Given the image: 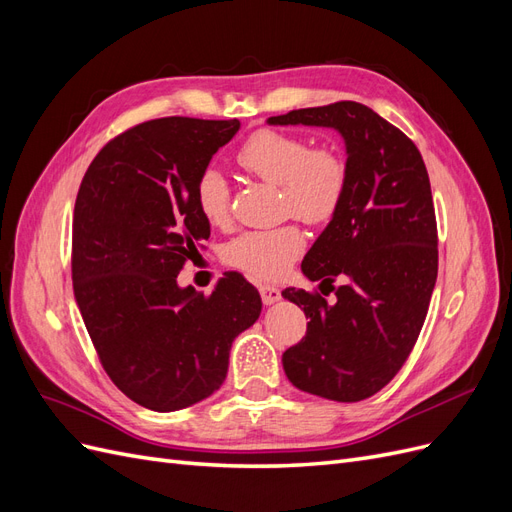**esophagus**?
Segmentation results:
<instances>
[{
  "mask_svg": "<svg viewBox=\"0 0 512 512\" xmlns=\"http://www.w3.org/2000/svg\"><path fill=\"white\" fill-rule=\"evenodd\" d=\"M260 297H262V303L265 305H271V303H275V301H280L282 299V292H280V288H275V286H271V284H260Z\"/></svg>",
  "mask_w": 512,
  "mask_h": 512,
  "instance_id": "34e87169",
  "label": "esophagus"
}]
</instances>
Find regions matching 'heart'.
Masks as SVG:
<instances>
[{"label": "heart", "mask_w": 512, "mask_h": 512, "mask_svg": "<svg viewBox=\"0 0 512 512\" xmlns=\"http://www.w3.org/2000/svg\"><path fill=\"white\" fill-rule=\"evenodd\" d=\"M247 175L280 185V213L307 226L329 224L342 209L350 164L335 145L312 147L305 136L273 128L254 130L235 153ZM194 203L213 228L230 224V185L218 168L200 170L194 183ZM305 247L303 232L294 224L269 230H247L232 239L224 258L256 280L280 277Z\"/></svg>", "instance_id": "obj_1"}]
</instances>
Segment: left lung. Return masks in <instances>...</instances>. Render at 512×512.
<instances>
[{
    "label": "left lung",
    "instance_id": "1",
    "mask_svg": "<svg viewBox=\"0 0 512 512\" xmlns=\"http://www.w3.org/2000/svg\"><path fill=\"white\" fill-rule=\"evenodd\" d=\"M269 123L339 130L350 164L344 205L301 265L335 301L282 290L309 318L305 337L282 354L284 371L305 393L367 399L408 361L436 286L438 224L425 162L404 132L359 102L299 108ZM337 276L342 287L332 286Z\"/></svg>",
    "mask_w": 512,
    "mask_h": 512
}]
</instances>
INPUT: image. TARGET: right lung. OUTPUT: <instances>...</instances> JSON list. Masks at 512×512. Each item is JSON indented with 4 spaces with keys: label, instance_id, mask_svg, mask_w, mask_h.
<instances>
[{
    "label": "right lung",
    "instance_id": "obj_1",
    "mask_svg": "<svg viewBox=\"0 0 512 512\" xmlns=\"http://www.w3.org/2000/svg\"><path fill=\"white\" fill-rule=\"evenodd\" d=\"M237 130V119L143 121L98 151L76 194V303L108 378L149 410H181L218 391L232 339L260 316V294L241 273H224L211 294L177 286L211 235L194 203L196 177Z\"/></svg>",
    "mask_w": 512,
    "mask_h": 512
}]
</instances>
